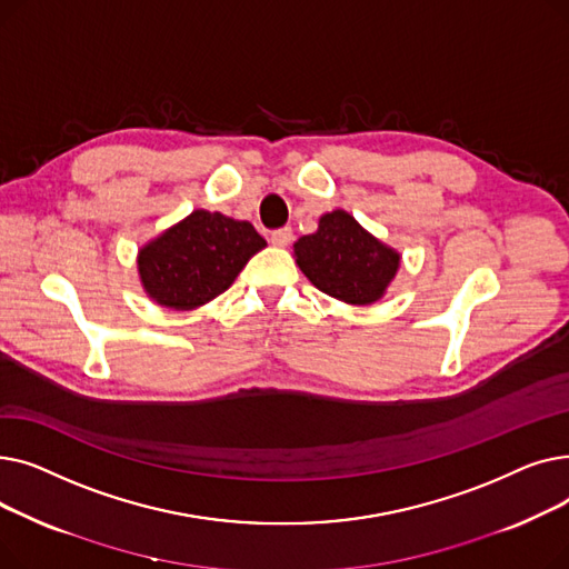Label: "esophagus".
<instances>
[{"label":"esophagus","mask_w":569,"mask_h":569,"mask_svg":"<svg viewBox=\"0 0 569 569\" xmlns=\"http://www.w3.org/2000/svg\"><path fill=\"white\" fill-rule=\"evenodd\" d=\"M269 239H272L274 247H288L290 239H292V230H290V228L272 230V234H269Z\"/></svg>","instance_id":"esophagus-1"}]
</instances>
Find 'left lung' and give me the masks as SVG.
Wrapping results in <instances>:
<instances>
[{"instance_id": "left-lung-1", "label": "left lung", "mask_w": 569, "mask_h": 569, "mask_svg": "<svg viewBox=\"0 0 569 569\" xmlns=\"http://www.w3.org/2000/svg\"><path fill=\"white\" fill-rule=\"evenodd\" d=\"M295 256L318 290L348 305L380 300L401 258L341 209L325 214L313 234L297 239Z\"/></svg>"}]
</instances>
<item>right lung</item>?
<instances>
[{
	"mask_svg": "<svg viewBox=\"0 0 569 569\" xmlns=\"http://www.w3.org/2000/svg\"><path fill=\"white\" fill-rule=\"evenodd\" d=\"M264 239L249 221L196 209L138 256L149 297L170 309H193L230 288Z\"/></svg>",
	"mask_w": 569,
	"mask_h": 569,
	"instance_id": "add662e5",
	"label": "right lung"
}]
</instances>
